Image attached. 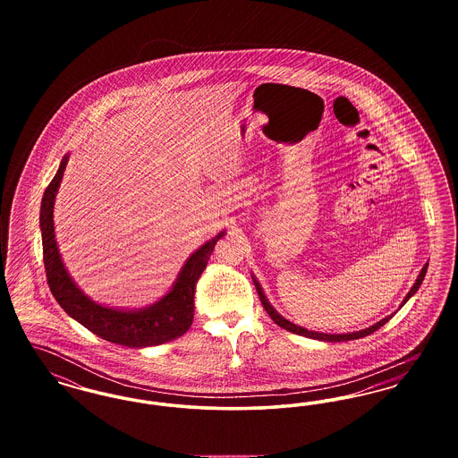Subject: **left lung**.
<instances>
[{
    "mask_svg": "<svg viewBox=\"0 0 458 458\" xmlns=\"http://www.w3.org/2000/svg\"><path fill=\"white\" fill-rule=\"evenodd\" d=\"M426 271H428V264L422 267V271H420V275L417 276V280H415L414 286L411 288V292L407 293V297H405V301H403V304L414 295L415 292L419 290V286L422 284V280H424V276H426ZM254 284H256V290H258V295H259V299H261V304L264 309H266V312L269 314V318L278 325L280 327H284L286 331H292V333H297V335H302V336H307V338H314V340H321V342H349V340H357V338H362V336H368L370 333H374V331H377L379 327H385L390 319H392V316L390 318H385V319H381L379 323H376L374 327H366V329H362V331H355V333H347V335H327V333H318V331H307L302 327H297V325H293V323H290V321H286L284 318H282L271 304L267 302V299L264 297V293H262L261 284H258L256 280H254ZM402 304V305H403Z\"/></svg>",
    "mask_w": 458,
    "mask_h": 458,
    "instance_id": "8db88e82",
    "label": "left lung"
}]
</instances>
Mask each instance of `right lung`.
<instances>
[{"label": "right lung", "instance_id": "1", "mask_svg": "<svg viewBox=\"0 0 458 458\" xmlns=\"http://www.w3.org/2000/svg\"><path fill=\"white\" fill-rule=\"evenodd\" d=\"M66 161L68 156L62 159L58 172L44 191L39 216L43 233L44 269L53 297L64 307L68 316H72L75 321L88 327L89 331H92L99 338L116 345L140 349L161 345L182 336L191 327L194 319V292L197 280L206 269V264L213 254L216 242L225 233H219L194 252L180 271V276L172 292L151 307L127 312L96 304L88 299L68 276L55 240L53 206L60 182L64 178Z\"/></svg>", "mask_w": 458, "mask_h": 458}]
</instances>
